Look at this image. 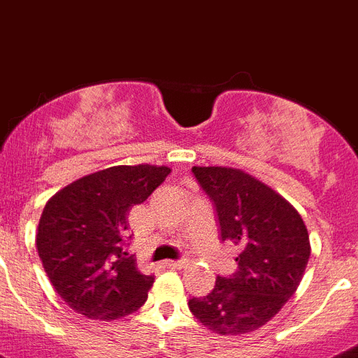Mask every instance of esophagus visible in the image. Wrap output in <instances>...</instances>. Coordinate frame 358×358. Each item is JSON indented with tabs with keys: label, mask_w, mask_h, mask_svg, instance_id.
I'll return each mask as SVG.
<instances>
[{
	"label": "esophagus",
	"mask_w": 358,
	"mask_h": 358,
	"mask_svg": "<svg viewBox=\"0 0 358 358\" xmlns=\"http://www.w3.org/2000/svg\"><path fill=\"white\" fill-rule=\"evenodd\" d=\"M166 267H173V269H182V267L187 266V260L185 259H180V260H166L164 262Z\"/></svg>",
	"instance_id": "34e87169"
}]
</instances>
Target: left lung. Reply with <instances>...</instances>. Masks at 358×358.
<instances>
[{
	"label": "left lung",
	"instance_id": "obj_1",
	"mask_svg": "<svg viewBox=\"0 0 358 358\" xmlns=\"http://www.w3.org/2000/svg\"><path fill=\"white\" fill-rule=\"evenodd\" d=\"M210 198L221 241L237 248V271L217 276L207 296L189 299L196 320L221 336L248 334L275 317L303 278L310 243L291 203L231 167H192Z\"/></svg>",
	"mask_w": 358,
	"mask_h": 358
}]
</instances>
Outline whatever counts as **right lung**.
<instances>
[{"label":"right lung","mask_w":358,"mask_h":358,"mask_svg":"<svg viewBox=\"0 0 358 358\" xmlns=\"http://www.w3.org/2000/svg\"><path fill=\"white\" fill-rule=\"evenodd\" d=\"M166 166H114L76 180L44 207L37 251L55 291L92 320H117L139 310L153 275L128 255V212L166 180Z\"/></svg>","instance_id":"right-lung-1"}]
</instances>
